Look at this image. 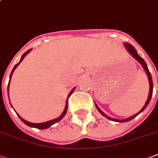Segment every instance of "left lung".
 I'll return each mask as SVG.
<instances>
[{
	"instance_id": "8db88e82",
	"label": "left lung",
	"mask_w": 158,
	"mask_h": 158,
	"mask_svg": "<svg viewBox=\"0 0 158 158\" xmlns=\"http://www.w3.org/2000/svg\"><path fill=\"white\" fill-rule=\"evenodd\" d=\"M125 47L127 49V51H128L129 52H130V54H131L132 56H133L136 60H137V61H139L140 63L142 64V66H143V68H144V70L146 71V72H147V74H148V80H149V83H150V92H149V96H148V101H147V102H146V104L144 105V106L142 107V109L141 110V111L137 113V114L134 115V116H132V117H129V118H127V119H124V120H118V119H114V118H111V117H107L104 112H102V111H101L100 109H99V107L96 105V106H97V110L99 111V112H100L101 114H102L103 116H105V117H106V118H108L109 120H111V121H115V122H118V123H125V122H127V121H130V120L133 119L134 117H136L137 116V115L139 114V113H141L144 109L147 107V106L148 105V103H149V102H150V100H151L152 98V91H153V83H152V76H151V73H150V72H149V70H148V66H147V64H146L145 61L142 59L141 56H140L138 54H137V51H136V49L134 48L133 46H131V44L127 43V42H126L125 43Z\"/></svg>"
}]
</instances>
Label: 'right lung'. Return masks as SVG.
Wrapping results in <instances>:
<instances>
[{
	"label": "right lung",
	"instance_id": "obj_1",
	"mask_svg": "<svg viewBox=\"0 0 158 158\" xmlns=\"http://www.w3.org/2000/svg\"><path fill=\"white\" fill-rule=\"evenodd\" d=\"M30 51H31V50H28L27 52H25L24 54L22 55V56H21L20 61H19L18 63L15 65V66H14V68H13V70H12V72H11V73H10V78H11V75H12L13 72H14V70L16 69V66H18L19 64H20V62H21V61H22V60H23V58H24L25 56H26V55H27V53H29ZM9 84H10V81H9V83H8V92H9ZM74 89L75 88L72 89V91L70 92L69 94H68V97H67V99H66V106H65V110H64V111H63V112H62V114H61V116H60V117H57V118H56V119L52 120V121H49V122H46V123H29V122H27V121L24 120V119H23V118H21V117H20L19 115H18V117H20V119H21V121H22V122H23V123H25V124H27V125L29 126V127H35V128H38V129L48 128V127H50L53 125V124H55V123H58L59 121H61V120L62 119V118H63V117H64V116L66 115V111H67V107H68V98H69L70 96L72 95V92H73V91H74ZM8 96H9V94H8Z\"/></svg>",
	"mask_w": 158,
	"mask_h": 158
}]
</instances>
